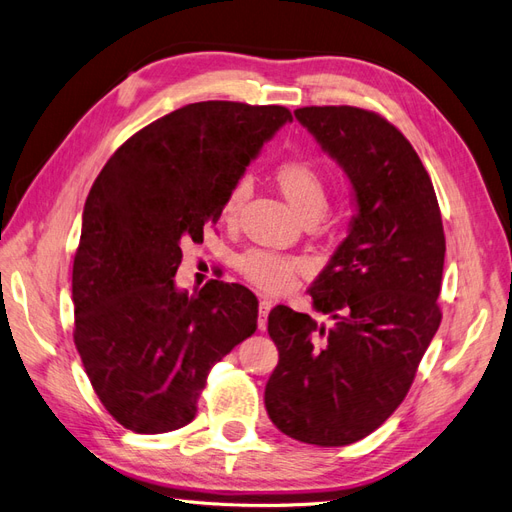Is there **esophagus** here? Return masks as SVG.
I'll use <instances>...</instances> for the list:
<instances>
[{
    "label": "esophagus",
    "mask_w": 512,
    "mask_h": 512,
    "mask_svg": "<svg viewBox=\"0 0 512 512\" xmlns=\"http://www.w3.org/2000/svg\"><path fill=\"white\" fill-rule=\"evenodd\" d=\"M271 307H273V303H271L269 299H262V301L258 303V327H260V329L267 327V316H269V312H271Z\"/></svg>",
    "instance_id": "esophagus-1"
}]
</instances>
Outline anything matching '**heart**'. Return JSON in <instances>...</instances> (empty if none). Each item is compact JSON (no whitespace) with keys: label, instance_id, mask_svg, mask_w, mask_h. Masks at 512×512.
<instances>
[{"label":"heart","instance_id":"heart-1","mask_svg":"<svg viewBox=\"0 0 512 512\" xmlns=\"http://www.w3.org/2000/svg\"><path fill=\"white\" fill-rule=\"evenodd\" d=\"M273 177L284 198L305 220H312L327 203V177L324 170L307 158H288L275 166ZM247 196V183H235L224 200V220H235ZM305 260L284 256L269 250H250L239 258V271L247 282L267 290L284 292L292 286L294 277L305 271Z\"/></svg>","mask_w":512,"mask_h":512}]
</instances>
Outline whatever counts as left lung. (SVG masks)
Returning a JSON list of instances; mask_svg holds the SVG:
<instances>
[{
  "label": "left lung",
  "mask_w": 512,
  "mask_h": 512,
  "mask_svg": "<svg viewBox=\"0 0 512 512\" xmlns=\"http://www.w3.org/2000/svg\"><path fill=\"white\" fill-rule=\"evenodd\" d=\"M294 117L344 168L356 215L309 288L329 327L271 309L280 361L265 406L286 436L344 446L376 431L410 391L442 320L446 241L429 173L393 123L356 106H303Z\"/></svg>",
  "instance_id": "obj_1"
}]
</instances>
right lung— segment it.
<instances>
[{"label":"right lung","instance_id":"1","mask_svg":"<svg viewBox=\"0 0 512 512\" xmlns=\"http://www.w3.org/2000/svg\"><path fill=\"white\" fill-rule=\"evenodd\" d=\"M292 115L286 106L188 104L130 136L85 200L72 267L74 346L119 425L192 423L211 367L258 327V299L211 280L181 292V245L203 241L228 192Z\"/></svg>","mask_w":512,"mask_h":512}]
</instances>
